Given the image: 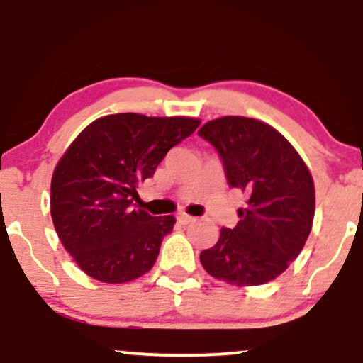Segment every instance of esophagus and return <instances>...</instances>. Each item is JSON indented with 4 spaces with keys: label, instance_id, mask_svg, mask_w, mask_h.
I'll return each instance as SVG.
<instances>
[{
    "label": "esophagus",
    "instance_id": "1",
    "mask_svg": "<svg viewBox=\"0 0 363 363\" xmlns=\"http://www.w3.org/2000/svg\"><path fill=\"white\" fill-rule=\"evenodd\" d=\"M177 220L186 226V224H193L196 219H194V217H191V216H188V213H181V216H177Z\"/></svg>",
    "mask_w": 363,
    "mask_h": 363
}]
</instances>
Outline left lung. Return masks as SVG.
<instances>
[{"label":"left lung","mask_w":363,"mask_h":363,"mask_svg":"<svg viewBox=\"0 0 363 363\" xmlns=\"http://www.w3.org/2000/svg\"><path fill=\"white\" fill-rule=\"evenodd\" d=\"M223 158L231 188L247 193L238 224L200 254L205 272L236 287L274 280L301 254L315 217V186L306 163L272 125L223 116L198 130Z\"/></svg>","instance_id":"left-lung-1"}]
</instances>
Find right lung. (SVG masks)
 Masks as SVG:
<instances>
[{"label": "right lung", "mask_w": 363, "mask_h": 363, "mask_svg": "<svg viewBox=\"0 0 363 363\" xmlns=\"http://www.w3.org/2000/svg\"><path fill=\"white\" fill-rule=\"evenodd\" d=\"M198 125V118L118 113L91 121L72 140L53 170L50 212L82 272L125 284L155 266L175 219L133 207L135 188Z\"/></svg>", "instance_id": "right-lung-1"}]
</instances>
